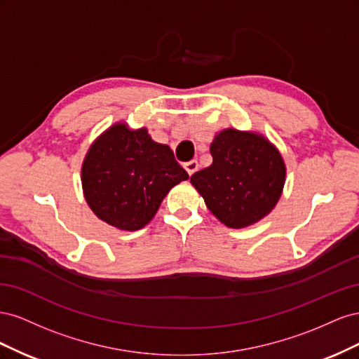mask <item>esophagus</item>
Here are the masks:
<instances>
[{
	"label": "esophagus",
	"instance_id": "1",
	"mask_svg": "<svg viewBox=\"0 0 359 359\" xmlns=\"http://www.w3.org/2000/svg\"><path fill=\"white\" fill-rule=\"evenodd\" d=\"M198 168H199V165H198V161H196V160H190V161H187V163H186V165H184V169L187 170V173H189L190 177L193 175L194 172L198 170Z\"/></svg>",
	"mask_w": 359,
	"mask_h": 359
}]
</instances>
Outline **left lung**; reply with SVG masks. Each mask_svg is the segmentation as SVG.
Masks as SVG:
<instances>
[{"instance_id":"1","label":"left lung","mask_w":359,"mask_h":359,"mask_svg":"<svg viewBox=\"0 0 359 359\" xmlns=\"http://www.w3.org/2000/svg\"><path fill=\"white\" fill-rule=\"evenodd\" d=\"M211 166L190 182L208 210L232 229L268 215L283 191L286 166L278 149L262 135L226 128L210 147Z\"/></svg>"}]
</instances>
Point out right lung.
I'll use <instances>...</instances> for the list:
<instances>
[{
	"label": "right lung",
	"mask_w": 359,
	"mask_h": 359,
	"mask_svg": "<svg viewBox=\"0 0 359 359\" xmlns=\"http://www.w3.org/2000/svg\"><path fill=\"white\" fill-rule=\"evenodd\" d=\"M189 173L168 145L147 128L118 123L95 139L82 163L86 203L100 220L121 231H139L156 215L169 190Z\"/></svg>",
	"instance_id": "1"
}]
</instances>
